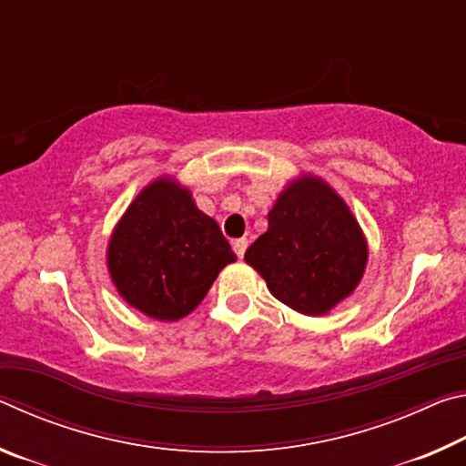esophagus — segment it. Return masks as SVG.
I'll return each instance as SVG.
<instances>
[{
	"label": "esophagus",
	"mask_w": 466,
	"mask_h": 466,
	"mask_svg": "<svg viewBox=\"0 0 466 466\" xmlns=\"http://www.w3.org/2000/svg\"><path fill=\"white\" fill-rule=\"evenodd\" d=\"M232 247H234V252H236V257H238V258H242V257H244V252H247V247H248V240H247V238H238V240H234V242H232Z\"/></svg>",
	"instance_id": "1"
}]
</instances>
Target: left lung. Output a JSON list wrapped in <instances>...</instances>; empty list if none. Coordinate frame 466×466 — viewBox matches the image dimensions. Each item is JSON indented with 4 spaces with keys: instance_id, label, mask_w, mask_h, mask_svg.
I'll return each mask as SVG.
<instances>
[{
    "instance_id": "left-lung-1",
    "label": "left lung",
    "mask_w": 466,
    "mask_h": 466,
    "mask_svg": "<svg viewBox=\"0 0 466 466\" xmlns=\"http://www.w3.org/2000/svg\"><path fill=\"white\" fill-rule=\"evenodd\" d=\"M267 219L269 228L244 252V261L279 302L319 317L358 288L368 244L358 219L325 180L312 175L291 180Z\"/></svg>"
}]
</instances>
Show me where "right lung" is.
Here are the masks:
<instances>
[{"label": "right lung", "mask_w": 466, "mask_h": 466, "mask_svg": "<svg viewBox=\"0 0 466 466\" xmlns=\"http://www.w3.org/2000/svg\"><path fill=\"white\" fill-rule=\"evenodd\" d=\"M234 261L216 219L172 178L154 180L133 199L106 250L108 273L125 302L156 320L193 312Z\"/></svg>", "instance_id": "obj_1"}]
</instances>
